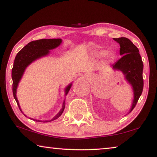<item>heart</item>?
Returning <instances> with one entry per match:
<instances>
[{
	"label": "heart",
	"mask_w": 157,
	"mask_h": 157,
	"mask_svg": "<svg viewBox=\"0 0 157 157\" xmlns=\"http://www.w3.org/2000/svg\"><path fill=\"white\" fill-rule=\"evenodd\" d=\"M107 55V51L106 50H100V51H98L96 52V54H95V55H96V57H99V58H101V57H103L104 56H105V55ZM109 58H113V56L111 54H109Z\"/></svg>",
	"instance_id": "b5f03b06"
}]
</instances>
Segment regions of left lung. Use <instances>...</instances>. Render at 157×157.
Listing matches in <instances>:
<instances>
[{"mask_svg": "<svg viewBox=\"0 0 157 157\" xmlns=\"http://www.w3.org/2000/svg\"><path fill=\"white\" fill-rule=\"evenodd\" d=\"M120 44V59L112 65L114 70L122 71L126 80L132 85L134 92V100L129 113L134 109L143 89V63L138 48L126 37L113 38Z\"/></svg>", "mask_w": 157, "mask_h": 157, "instance_id": "8db88e82", "label": "left lung"}]
</instances>
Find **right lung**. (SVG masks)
Returning <instances> with one entry per match:
<instances>
[{"label":"right lung","mask_w":157,"mask_h":157,"mask_svg":"<svg viewBox=\"0 0 157 157\" xmlns=\"http://www.w3.org/2000/svg\"><path fill=\"white\" fill-rule=\"evenodd\" d=\"M62 43V39H39V40H36L31 41L28 43L25 46H24L21 49L19 52L17 53V56L15 57L14 66H13L12 70V92L13 95L17 102V105L19 107L21 112L19 103L17 98V89L18 84L19 83L21 78L23 75V73L25 70V68L28 67V66L32 62L36 59L41 58L42 57L46 56L47 55L49 54L50 50H52L59 46ZM72 83L70 84L68 86L66 87L65 89V95L67 94L70 90ZM65 108V100L63 101L62 107L56 116L53 117L51 120L48 121H39L36 119L30 118L32 120L36 122H43V123H48L54 120H56L59 117L62 115L63 110ZM23 113V112H22ZM24 114V113H23ZM24 116H26L25 114Z\"/></svg>","instance_id":"obj_1"}]
</instances>
